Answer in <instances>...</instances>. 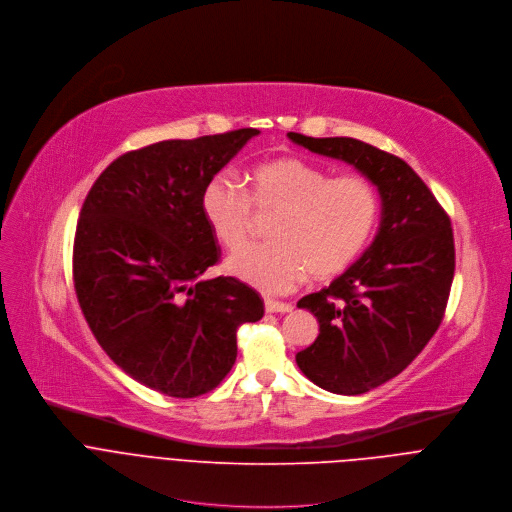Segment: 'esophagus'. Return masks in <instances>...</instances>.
Masks as SVG:
<instances>
[{
	"instance_id": "1",
	"label": "esophagus",
	"mask_w": 512,
	"mask_h": 512,
	"mask_svg": "<svg viewBox=\"0 0 512 512\" xmlns=\"http://www.w3.org/2000/svg\"><path fill=\"white\" fill-rule=\"evenodd\" d=\"M264 306H266V313H290L292 311V304L280 302V300H272V298H266Z\"/></svg>"
}]
</instances>
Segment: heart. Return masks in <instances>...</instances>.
Returning a JSON list of instances; mask_svg holds the SVG:
<instances>
[{"label": "heart", "mask_w": 512, "mask_h": 512, "mask_svg": "<svg viewBox=\"0 0 512 512\" xmlns=\"http://www.w3.org/2000/svg\"><path fill=\"white\" fill-rule=\"evenodd\" d=\"M248 183L246 191L230 175L214 177L201 191V212L228 250L246 244L254 208L276 212L272 242L248 246L228 262L234 276L270 294L290 292L309 272L325 280L347 270L379 220V193L365 175L329 177L309 161L280 157L256 165Z\"/></svg>", "instance_id": "1"}]
</instances>
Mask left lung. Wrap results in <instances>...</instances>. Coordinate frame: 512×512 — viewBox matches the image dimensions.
Segmentation results:
<instances>
[{"label": "left lung", "mask_w": 512, "mask_h": 512, "mask_svg": "<svg viewBox=\"0 0 512 512\" xmlns=\"http://www.w3.org/2000/svg\"><path fill=\"white\" fill-rule=\"evenodd\" d=\"M288 139L353 165L381 197L371 246L329 288L298 300L321 329L296 365L331 393L359 395L399 375L438 331L456 266L452 224L403 159L351 137Z\"/></svg>", "instance_id": "obj_1"}]
</instances>
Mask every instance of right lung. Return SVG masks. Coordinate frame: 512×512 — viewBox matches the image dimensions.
Wrapping results in <instances>:
<instances>
[{"instance_id": "right-lung-1", "label": "right lung", "mask_w": 512, "mask_h": 512, "mask_svg": "<svg viewBox=\"0 0 512 512\" xmlns=\"http://www.w3.org/2000/svg\"><path fill=\"white\" fill-rule=\"evenodd\" d=\"M258 133L129 151L82 203L72 254L82 315L127 375L169 397L220 385L236 363L238 327L264 315V300L244 282L199 278L220 258L201 191Z\"/></svg>"}]
</instances>
